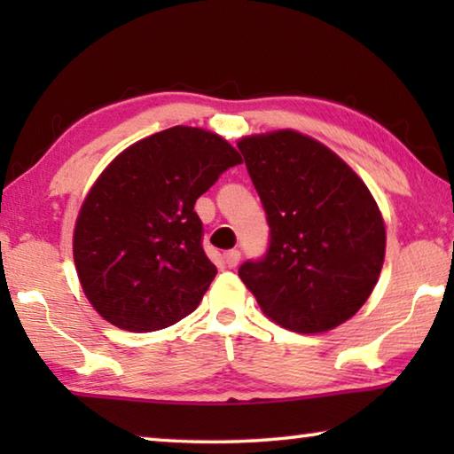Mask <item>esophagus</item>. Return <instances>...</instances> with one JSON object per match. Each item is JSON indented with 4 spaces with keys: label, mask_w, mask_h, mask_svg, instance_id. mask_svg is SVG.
Instances as JSON below:
<instances>
[{
    "label": "esophagus",
    "mask_w": 454,
    "mask_h": 454,
    "mask_svg": "<svg viewBox=\"0 0 454 454\" xmlns=\"http://www.w3.org/2000/svg\"><path fill=\"white\" fill-rule=\"evenodd\" d=\"M240 250H228L224 252V262L228 268H236L238 264H240Z\"/></svg>",
    "instance_id": "obj_1"
}]
</instances>
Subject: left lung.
<instances>
[{
    "instance_id": "left-lung-1",
    "label": "left lung",
    "mask_w": 454,
    "mask_h": 454,
    "mask_svg": "<svg viewBox=\"0 0 454 454\" xmlns=\"http://www.w3.org/2000/svg\"><path fill=\"white\" fill-rule=\"evenodd\" d=\"M270 240L238 268L260 309L294 333L355 317L384 262V222L371 192L326 145L292 129L238 142Z\"/></svg>"
}]
</instances>
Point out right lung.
Returning a JSON list of instances; mask_svg holds the SVG:
<instances>
[{"label":"right lung","mask_w":454,"mask_h":454,"mask_svg":"<svg viewBox=\"0 0 454 454\" xmlns=\"http://www.w3.org/2000/svg\"><path fill=\"white\" fill-rule=\"evenodd\" d=\"M240 153L220 136L174 126L121 152L83 202L74 260L91 306L129 333L194 312L216 276L196 200Z\"/></svg>","instance_id":"right-lung-1"}]
</instances>
